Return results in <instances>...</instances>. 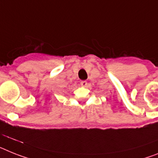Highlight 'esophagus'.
<instances>
[{
	"label": "esophagus",
	"instance_id": "1",
	"mask_svg": "<svg viewBox=\"0 0 158 158\" xmlns=\"http://www.w3.org/2000/svg\"><path fill=\"white\" fill-rule=\"evenodd\" d=\"M80 84H81V86H83V87H86V86L87 85V81H81L80 82Z\"/></svg>",
	"mask_w": 158,
	"mask_h": 158
}]
</instances>
